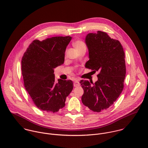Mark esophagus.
<instances>
[{
    "instance_id": "34e87169",
    "label": "esophagus",
    "mask_w": 148,
    "mask_h": 148,
    "mask_svg": "<svg viewBox=\"0 0 148 148\" xmlns=\"http://www.w3.org/2000/svg\"><path fill=\"white\" fill-rule=\"evenodd\" d=\"M74 86H75V87H77V86H80V83H79V80H76L75 82Z\"/></svg>"
}]
</instances>
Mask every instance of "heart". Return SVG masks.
<instances>
[{
  "label": "heart",
  "mask_w": 148,
  "mask_h": 148,
  "mask_svg": "<svg viewBox=\"0 0 148 148\" xmlns=\"http://www.w3.org/2000/svg\"><path fill=\"white\" fill-rule=\"evenodd\" d=\"M73 47H75V48L76 49V51L79 50V49L82 48L83 47H85L84 42H83L82 41L79 40H75L74 42H73Z\"/></svg>",
  "instance_id": "1"
}]
</instances>
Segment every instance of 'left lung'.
<instances>
[{
	"label": "left lung",
	"instance_id": "8db88e82",
	"mask_svg": "<svg viewBox=\"0 0 148 148\" xmlns=\"http://www.w3.org/2000/svg\"><path fill=\"white\" fill-rule=\"evenodd\" d=\"M89 60L85 68L99 71L93 85L88 80L80 82L84 89L82 97L84 106L100 112L113 104L121 93L126 75L125 53L120 42L104 32L89 33L85 38Z\"/></svg>",
	"mask_w": 148,
	"mask_h": 148
}]
</instances>
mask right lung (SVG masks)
Returning <instances> with one entry per match:
<instances>
[{
	"label": "right lung",
	"instance_id": "1",
	"mask_svg": "<svg viewBox=\"0 0 148 148\" xmlns=\"http://www.w3.org/2000/svg\"><path fill=\"white\" fill-rule=\"evenodd\" d=\"M72 37L56 36L31 43L21 59L24 87L39 109L55 113L65 106L73 88L72 80L55 82L54 68L64 63L65 52Z\"/></svg>",
	"mask_w": 148,
	"mask_h": 148
}]
</instances>
